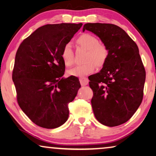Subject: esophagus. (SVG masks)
I'll return each mask as SVG.
<instances>
[{"instance_id": "34e87169", "label": "esophagus", "mask_w": 156, "mask_h": 156, "mask_svg": "<svg viewBox=\"0 0 156 156\" xmlns=\"http://www.w3.org/2000/svg\"><path fill=\"white\" fill-rule=\"evenodd\" d=\"M79 80H80V83L82 86H86L89 84V80L85 77H81Z\"/></svg>"}]
</instances>
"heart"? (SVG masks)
Wrapping results in <instances>:
<instances>
[{
  "mask_svg": "<svg viewBox=\"0 0 156 156\" xmlns=\"http://www.w3.org/2000/svg\"><path fill=\"white\" fill-rule=\"evenodd\" d=\"M76 43L82 48L87 50L84 58L85 63L69 70L67 73L69 76L84 77L94 72L95 66L101 68L106 64L108 58V49L105 44L99 41L97 37L90 33L82 34L76 39ZM61 58L67 67L73 66L74 63L73 52L69 44L63 46Z\"/></svg>",
  "mask_w": 156,
  "mask_h": 156,
  "instance_id": "obj_1",
  "label": "heart"
}]
</instances>
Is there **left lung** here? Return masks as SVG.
<instances>
[{
	"label": "left lung",
	"mask_w": 156,
	"mask_h": 156,
	"mask_svg": "<svg viewBox=\"0 0 156 156\" xmlns=\"http://www.w3.org/2000/svg\"><path fill=\"white\" fill-rule=\"evenodd\" d=\"M85 30L98 36L109 52L100 72L89 77L93 113L104 126L121 125L132 117L143 98L146 73L138 48L117 25L87 23Z\"/></svg>",
	"instance_id": "obj_1"
}]
</instances>
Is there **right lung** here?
Returning a JSON list of instances; mask_svg holds the SVG:
<instances>
[{"mask_svg": "<svg viewBox=\"0 0 156 156\" xmlns=\"http://www.w3.org/2000/svg\"><path fill=\"white\" fill-rule=\"evenodd\" d=\"M82 25H44L25 39L17 50L12 73L17 100L39 127L56 128L68 119V104L81 86L76 76L63 78L66 66L61 51Z\"/></svg>", "mask_w": 156, "mask_h": 156, "instance_id": "1", "label": "right lung"}]
</instances>
